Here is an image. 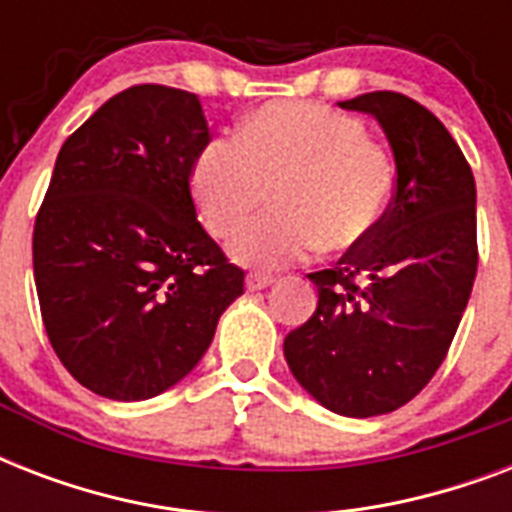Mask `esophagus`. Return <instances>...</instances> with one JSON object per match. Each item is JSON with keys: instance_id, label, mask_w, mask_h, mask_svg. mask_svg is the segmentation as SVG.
<instances>
[{"instance_id": "esophagus-1", "label": "esophagus", "mask_w": 512, "mask_h": 512, "mask_svg": "<svg viewBox=\"0 0 512 512\" xmlns=\"http://www.w3.org/2000/svg\"><path fill=\"white\" fill-rule=\"evenodd\" d=\"M276 284L273 276H265V273H249L247 276V289L249 292H260V289H268Z\"/></svg>"}]
</instances>
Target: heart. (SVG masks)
Here are the masks:
<instances>
[{
	"instance_id": "heart-1",
	"label": "heart",
	"mask_w": 512,
	"mask_h": 512,
	"mask_svg": "<svg viewBox=\"0 0 512 512\" xmlns=\"http://www.w3.org/2000/svg\"><path fill=\"white\" fill-rule=\"evenodd\" d=\"M273 212L241 225L228 241L236 263L279 268L327 249L358 247L385 215L393 193L388 154L353 116L319 103H271L239 135L204 143L191 191L212 233L225 236L268 201Z\"/></svg>"
}]
</instances>
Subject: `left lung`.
<instances>
[{"label": "left lung", "instance_id": "1", "mask_svg": "<svg viewBox=\"0 0 512 512\" xmlns=\"http://www.w3.org/2000/svg\"><path fill=\"white\" fill-rule=\"evenodd\" d=\"M340 108L372 116L396 162V196L337 268L308 273L319 305L284 340L295 380L329 412L374 417L436 374L476 279V180L444 124L398 92Z\"/></svg>", "mask_w": 512, "mask_h": 512}]
</instances>
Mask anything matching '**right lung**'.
<instances>
[{"mask_svg":"<svg viewBox=\"0 0 512 512\" xmlns=\"http://www.w3.org/2000/svg\"><path fill=\"white\" fill-rule=\"evenodd\" d=\"M209 143L199 95L140 84L63 143L34 225V281L71 377L146 401L193 372L244 292L196 220L193 159Z\"/></svg>","mask_w":512,"mask_h":512,"instance_id":"add662e5","label":"right lung"}]
</instances>
